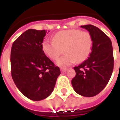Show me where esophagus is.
<instances>
[{
	"mask_svg": "<svg viewBox=\"0 0 120 120\" xmlns=\"http://www.w3.org/2000/svg\"><path fill=\"white\" fill-rule=\"evenodd\" d=\"M60 71L62 72H65L66 71H67V68H64V67H61L60 68Z\"/></svg>",
	"mask_w": 120,
	"mask_h": 120,
	"instance_id": "obj_1",
	"label": "esophagus"
}]
</instances>
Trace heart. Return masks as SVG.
Returning a JSON list of instances; mask_svg holds the SVG:
<instances>
[{"label": "heart", "instance_id": "1", "mask_svg": "<svg viewBox=\"0 0 120 120\" xmlns=\"http://www.w3.org/2000/svg\"><path fill=\"white\" fill-rule=\"evenodd\" d=\"M92 46V35L88 32L71 29L57 32L53 37V41L44 40L42 49L46 55L53 60L58 59L64 51L65 54L56 61V64L65 67L86 60Z\"/></svg>", "mask_w": 120, "mask_h": 120}]
</instances>
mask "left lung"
Returning a JSON list of instances; mask_svg holds the SVG:
<instances>
[{
	"instance_id": "8db88e82",
	"label": "left lung",
	"mask_w": 120,
	"mask_h": 120,
	"mask_svg": "<svg viewBox=\"0 0 120 120\" xmlns=\"http://www.w3.org/2000/svg\"><path fill=\"white\" fill-rule=\"evenodd\" d=\"M92 38V52L87 60L74 67L76 76L71 83L74 91L87 97L95 96L109 82L114 67L111 41L102 31L92 25L81 26Z\"/></svg>"
}]
</instances>
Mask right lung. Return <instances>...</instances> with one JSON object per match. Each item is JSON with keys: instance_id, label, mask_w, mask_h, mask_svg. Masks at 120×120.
I'll list each match as a JSON object with an SVG mask.
<instances>
[{"instance_id": "add662e5", "label": "right lung", "mask_w": 120, "mask_h": 120, "mask_svg": "<svg viewBox=\"0 0 120 120\" xmlns=\"http://www.w3.org/2000/svg\"><path fill=\"white\" fill-rule=\"evenodd\" d=\"M47 30L28 29L13 42L11 51V76L15 85L27 98L43 100L54 90L60 74L44 54L42 43Z\"/></svg>"}]
</instances>
